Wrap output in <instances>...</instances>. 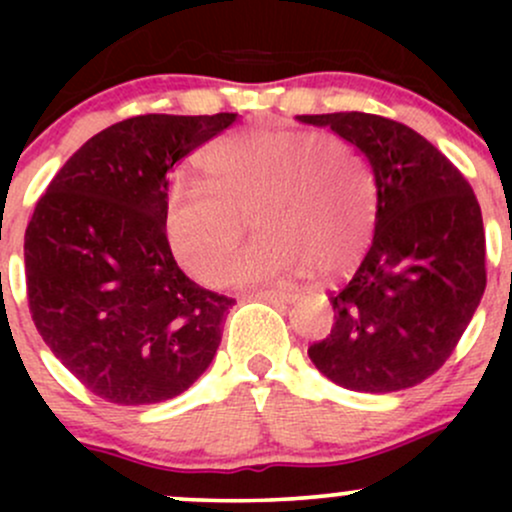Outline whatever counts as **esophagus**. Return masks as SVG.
Returning a JSON list of instances; mask_svg holds the SVG:
<instances>
[{"mask_svg": "<svg viewBox=\"0 0 512 512\" xmlns=\"http://www.w3.org/2000/svg\"><path fill=\"white\" fill-rule=\"evenodd\" d=\"M252 298L257 301H272V303H293L298 301V293L291 289H269V291H255Z\"/></svg>", "mask_w": 512, "mask_h": 512, "instance_id": "esophagus-1", "label": "esophagus"}]
</instances>
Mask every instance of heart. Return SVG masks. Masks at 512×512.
<instances>
[{
    "label": "heart",
    "instance_id": "heart-1",
    "mask_svg": "<svg viewBox=\"0 0 512 512\" xmlns=\"http://www.w3.org/2000/svg\"><path fill=\"white\" fill-rule=\"evenodd\" d=\"M202 180L168 187L163 223L175 257L207 284L228 272L250 216L262 236L233 269L238 281L310 267L342 274L373 231V175L337 134L272 122L238 129L204 154Z\"/></svg>",
    "mask_w": 512,
    "mask_h": 512
}]
</instances>
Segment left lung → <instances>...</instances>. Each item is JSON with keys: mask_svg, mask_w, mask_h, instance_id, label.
<instances>
[{"mask_svg": "<svg viewBox=\"0 0 512 512\" xmlns=\"http://www.w3.org/2000/svg\"><path fill=\"white\" fill-rule=\"evenodd\" d=\"M368 158L375 236L354 279L330 293L332 332L308 356L356 392L407 390L448 361L486 289L481 209L464 175L419 132L370 113L301 115Z\"/></svg>", "mask_w": 512, "mask_h": 512, "instance_id": "left-lung-1", "label": "left lung"}]
</instances>
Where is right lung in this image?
Returning <instances> with one entry per match:
<instances>
[{
  "label": "right lung",
  "mask_w": 512,
  "mask_h": 512,
  "mask_svg": "<svg viewBox=\"0 0 512 512\" xmlns=\"http://www.w3.org/2000/svg\"><path fill=\"white\" fill-rule=\"evenodd\" d=\"M236 113L137 115L69 158L26 228L28 308L86 390L139 407L178 397L221 344L236 298L195 284L170 250L168 173Z\"/></svg>",
  "instance_id": "1"
}]
</instances>
